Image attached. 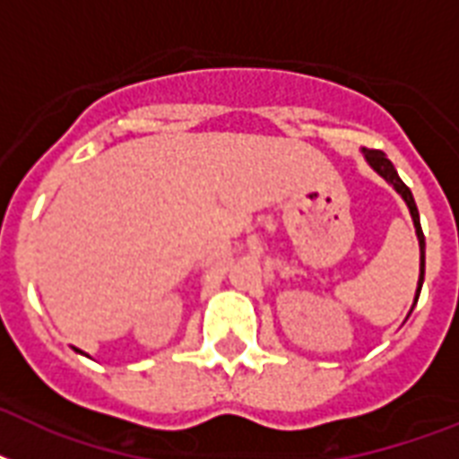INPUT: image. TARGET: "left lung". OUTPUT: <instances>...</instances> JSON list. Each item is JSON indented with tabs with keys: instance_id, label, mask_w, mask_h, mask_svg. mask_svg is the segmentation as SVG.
Returning a JSON list of instances; mask_svg holds the SVG:
<instances>
[{
	"instance_id": "1",
	"label": "left lung",
	"mask_w": 459,
	"mask_h": 459,
	"mask_svg": "<svg viewBox=\"0 0 459 459\" xmlns=\"http://www.w3.org/2000/svg\"><path fill=\"white\" fill-rule=\"evenodd\" d=\"M363 155H365V162L372 167V169L377 171L379 177L385 178L386 184L394 186V191L398 193V195L403 197V203L408 204V210H411V217H412V223H415V233H417V240H420V281H417V292H415V301H412V308H415L417 299H420V290H422V282H424V233H422V226H420V212H417V204H415V197H412L411 188L401 181V177H398L396 167L391 165V160L386 158L385 152L382 151H368V148H363ZM411 308V314H412ZM408 314V316H411Z\"/></svg>"
}]
</instances>
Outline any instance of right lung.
<instances>
[{
    "instance_id": "obj_1",
    "label": "right lung",
    "mask_w": 459,
    "mask_h": 459,
    "mask_svg": "<svg viewBox=\"0 0 459 459\" xmlns=\"http://www.w3.org/2000/svg\"><path fill=\"white\" fill-rule=\"evenodd\" d=\"M74 351H80V349H74ZM82 353V351H80Z\"/></svg>"
}]
</instances>
